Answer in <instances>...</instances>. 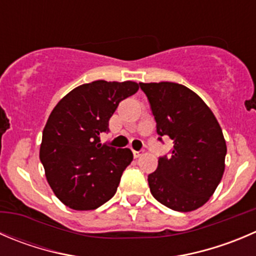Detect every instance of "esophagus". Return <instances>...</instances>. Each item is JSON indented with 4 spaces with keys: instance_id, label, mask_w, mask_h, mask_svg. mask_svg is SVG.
Instances as JSON below:
<instances>
[{
    "instance_id": "esophagus-1",
    "label": "esophagus",
    "mask_w": 256,
    "mask_h": 256,
    "mask_svg": "<svg viewBox=\"0 0 256 256\" xmlns=\"http://www.w3.org/2000/svg\"><path fill=\"white\" fill-rule=\"evenodd\" d=\"M142 154H144V151H142V150H138V151H135V150H134V156H135L136 158H140V156L142 155Z\"/></svg>"
}]
</instances>
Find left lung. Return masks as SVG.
<instances>
[{"label": "left lung", "instance_id": "8db88e82", "mask_svg": "<svg viewBox=\"0 0 256 256\" xmlns=\"http://www.w3.org/2000/svg\"><path fill=\"white\" fill-rule=\"evenodd\" d=\"M148 96L158 141L172 148L148 176L152 196L175 212H192L214 194L225 170L222 130L212 111L190 88L175 82L138 84Z\"/></svg>", "mask_w": 256, "mask_h": 256}]
</instances>
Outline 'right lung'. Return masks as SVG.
Here are the masks:
<instances>
[{
	"label": "right lung",
	"mask_w": 256,
	"mask_h": 256,
	"mask_svg": "<svg viewBox=\"0 0 256 256\" xmlns=\"http://www.w3.org/2000/svg\"><path fill=\"white\" fill-rule=\"evenodd\" d=\"M132 81L84 84L54 106L42 132L40 160L52 191L74 210H94L115 195L130 148L100 144L118 104L138 92Z\"/></svg>",
	"instance_id": "obj_1"
}]
</instances>
